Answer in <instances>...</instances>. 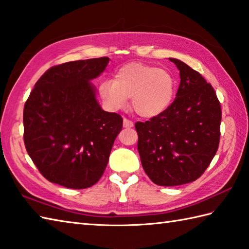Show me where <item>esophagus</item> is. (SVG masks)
Returning <instances> with one entry per match:
<instances>
[{
	"instance_id": "1",
	"label": "esophagus",
	"mask_w": 249,
	"mask_h": 249,
	"mask_svg": "<svg viewBox=\"0 0 249 249\" xmlns=\"http://www.w3.org/2000/svg\"><path fill=\"white\" fill-rule=\"evenodd\" d=\"M123 127L124 128H130V127H134V123L131 121L127 120V119H124L123 120Z\"/></svg>"
}]
</instances>
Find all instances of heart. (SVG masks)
<instances>
[{
    "mask_svg": "<svg viewBox=\"0 0 249 249\" xmlns=\"http://www.w3.org/2000/svg\"><path fill=\"white\" fill-rule=\"evenodd\" d=\"M175 79L165 69L141 62H130L115 72L113 81H102L99 96L107 109L119 111L131 98V107L142 118L162 114L172 105Z\"/></svg>",
    "mask_w": 249,
    "mask_h": 249,
    "instance_id": "obj_1",
    "label": "heart"
}]
</instances>
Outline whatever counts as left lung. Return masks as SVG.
Masks as SVG:
<instances>
[{"label":"left lung","instance_id":"1","mask_svg":"<svg viewBox=\"0 0 249 249\" xmlns=\"http://www.w3.org/2000/svg\"><path fill=\"white\" fill-rule=\"evenodd\" d=\"M179 70L176 98L162 114L135 124L145 174L158 186L196 181L209 166L220 139L221 108L211 84L187 63Z\"/></svg>","mask_w":249,"mask_h":249}]
</instances>
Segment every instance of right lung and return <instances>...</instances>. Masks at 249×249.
<instances>
[{
  "instance_id": "right-lung-1",
  "label": "right lung",
  "mask_w": 249,
  "mask_h": 249,
  "mask_svg": "<svg viewBox=\"0 0 249 249\" xmlns=\"http://www.w3.org/2000/svg\"><path fill=\"white\" fill-rule=\"evenodd\" d=\"M108 57L66 62L40 77L23 108L27 152L48 181L89 188L109 162L123 119L102 110L91 81Z\"/></svg>"
}]
</instances>
